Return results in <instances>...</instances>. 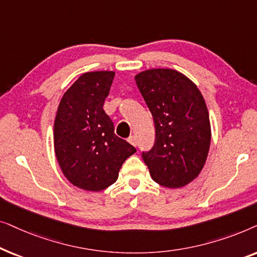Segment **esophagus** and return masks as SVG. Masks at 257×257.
<instances>
[{"label":"esophagus","instance_id":"esophagus-1","mask_svg":"<svg viewBox=\"0 0 257 257\" xmlns=\"http://www.w3.org/2000/svg\"><path fill=\"white\" fill-rule=\"evenodd\" d=\"M128 143L132 144L133 146L138 145V140H137V137H136V136H131V137H130V138H128Z\"/></svg>","mask_w":257,"mask_h":257}]
</instances>
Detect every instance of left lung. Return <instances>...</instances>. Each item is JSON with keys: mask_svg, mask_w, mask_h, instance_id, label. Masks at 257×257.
<instances>
[{"mask_svg": "<svg viewBox=\"0 0 257 257\" xmlns=\"http://www.w3.org/2000/svg\"><path fill=\"white\" fill-rule=\"evenodd\" d=\"M135 78L156 126V143L143 159L158 184L182 187L198 177L208 156L212 133L206 101L177 70L150 69Z\"/></svg>", "mask_w": 257, "mask_h": 257, "instance_id": "8db88e82", "label": "left lung"}]
</instances>
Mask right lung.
I'll return each mask as SVG.
<instances>
[{
    "mask_svg": "<svg viewBox=\"0 0 257 257\" xmlns=\"http://www.w3.org/2000/svg\"><path fill=\"white\" fill-rule=\"evenodd\" d=\"M113 77V71L83 73L63 94L55 118L56 158L65 178L84 191L114 184L121 165L137 151L114 135L103 108Z\"/></svg>",
    "mask_w": 257,
    "mask_h": 257,
    "instance_id": "add662e5",
    "label": "right lung"
}]
</instances>
